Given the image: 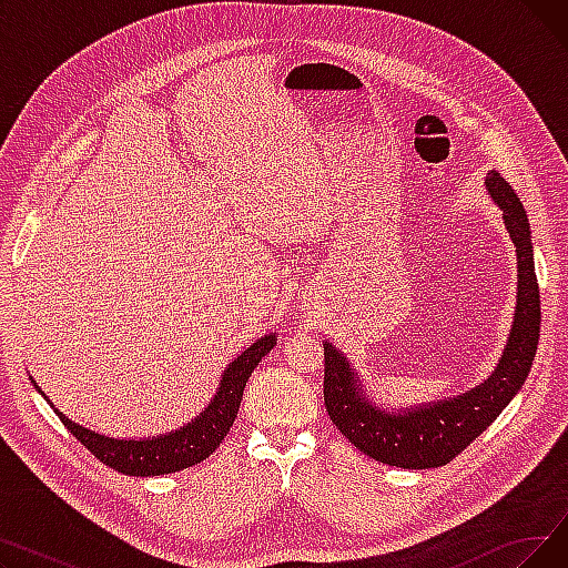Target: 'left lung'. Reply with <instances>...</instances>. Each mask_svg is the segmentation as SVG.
Returning a JSON list of instances; mask_svg holds the SVG:
<instances>
[{"label": "left lung", "instance_id": "left-lung-1", "mask_svg": "<svg viewBox=\"0 0 568 568\" xmlns=\"http://www.w3.org/2000/svg\"><path fill=\"white\" fill-rule=\"evenodd\" d=\"M486 186L499 204L518 253V306L514 329L497 371L452 400H439L405 414L375 409L345 356L324 343V407L336 428L366 456L403 469H428L452 463L479 437L520 392L541 334V292L534 272L531 232L523 202L499 172H488Z\"/></svg>", "mask_w": 568, "mask_h": 568}]
</instances>
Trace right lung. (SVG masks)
<instances>
[{"label": "right lung", "mask_w": 568, "mask_h": 568, "mask_svg": "<svg viewBox=\"0 0 568 568\" xmlns=\"http://www.w3.org/2000/svg\"><path fill=\"white\" fill-rule=\"evenodd\" d=\"M274 345L276 336L268 334L253 343L246 352L239 354L223 373L216 398L209 403V407L197 416V419L161 437L112 439L73 424L59 409H54V414L87 452H92L103 465L112 467L114 471H122L129 476H159L186 469L209 458L219 449V444L234 424V416L239 412V403H242L251 373Z\"/></svg>", "instance_id": "obj_1"}]
</instances>
